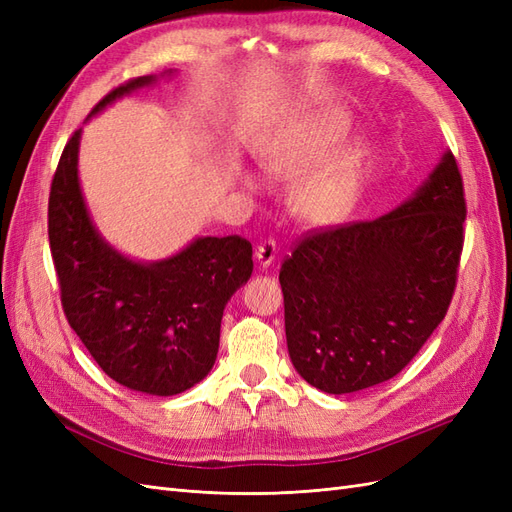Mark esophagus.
Here are the masks:
<instances>
[{
	"instance_id": "34e87169",
	"label": "esophagus",
	"mask_w": 512,
	"mask_h": 512,
	"mask_svg": "<svg viewBox=\"0 0 512 512\" xmlns=\"http://www.w3.org/2000/svg\"><path fill=\"white\" fill-rule=\"evenodd\" d=\"M275 256H277V247H275L273 241H265V243L258 245L256 260H258V265H260L262 269H267L269 265H273Z\"/></svg>"
}]
</instances>
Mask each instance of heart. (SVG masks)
I'll return each mask as SVG.
<instances>
[{
	"instance_id": "1",
	"label": "heart",
	"mask_w": 512,
	"mask_h": 512,
	"mask_svg": "<svg viewBox=\"0 0 512 512\" xmlns=\"http://www.w3.org/2000/svg\"><path fill=\"white\" fill-rule=\"evenodd\" d=\"M350 117L339 108H320L294 121L260 149L258 166L271 179L290 181L288 209L301 224L333 226L352 211L361 188L363 147L331 150L348 134ZM241 183L256 190L252 175Z\"/></svg>"
}]
</instances>
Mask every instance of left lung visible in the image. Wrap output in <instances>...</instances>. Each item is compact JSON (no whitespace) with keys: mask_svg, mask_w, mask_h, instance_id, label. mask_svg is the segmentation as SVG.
Returning a JSON list of instances; mask_svg holds the SVG:
<instances>
[{"mask_svg":"<svg viewBox=\"0 0 512 512\" xmlns=\"http://www.w3.org/2000/svg\"><path fill=\"white\" fill-rule=\"evenodd\" d=\"M463 222V183L446 149L393 211L294 247L280 284L288 354L299 376L329 395L397 376L451 305Z\"/></svg>","mask_w":512,"mask_h":512,"instance_id":"obj_1","label":"left lung"}]
</instances>
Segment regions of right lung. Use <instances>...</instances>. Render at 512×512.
<instances>
[{
  "mask_svg": "<svg viewBox=\"0 0 512 512\" xmlns=\"http://www.w3.org/2000/svg\"><path fill=\"white\" fill-rule=\"evenodd\" d=\"M170 76L175 70L117 87L87 121ZM81 136L83 128L61 153L49 198L61 305L108 378L145 395H179L215 363L224 307L254 269L252 245L241 237H196L177 254L151 262L119 252L102 237L85 203Z\"/></svg>",
  "mask_w": 512,
  "mask_h": 512,
  "instance_id": "add662e5",
  "label": "right lung"
}]
</instances>
